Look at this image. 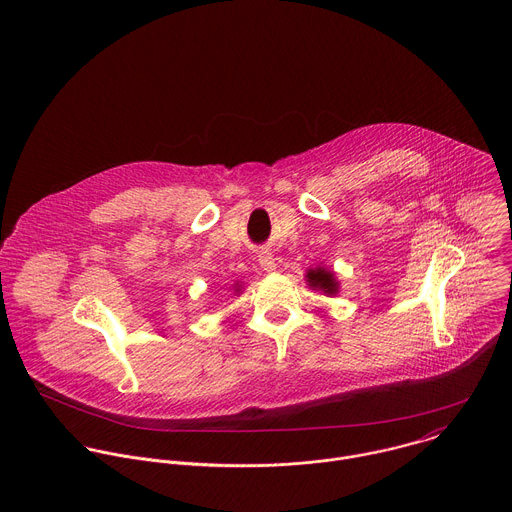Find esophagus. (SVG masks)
<instances>
[{
	"mask_svg": "<svg viewBox=\"0 0 512 512\" xmlns=\"http://www.w3.org/2000/svg\"><path fill=\"white\" fill-rule=\"evenodd\" d=\"M259 265H261V269L267 271V273H271V271L277 269V263H275V259H273L271 253H261V255H259Z\"/></svg>",
	"mask_w": 512,
	"mask_h": 512,
	"instance_id": "obj_1",
	"label": "esophagus"
}]
</instances>
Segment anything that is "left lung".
I'll list each match as a JSON object with an SVG mask.
<instances>
[{
	"label": "left lung",
	"instance_id": "obj_1",
	"mask_svg": "<svg viewBox=\"0 0 512 512\" xmlns=\"http://www.w3.org/2000/svg\"><path fill=\"white\" fill-rule=\"evenodd\" d=\"M306 281H308V285H310L312 289L322 291V294L328 296V298H332V296L338 294L340 281L336 279V275H334L332 269H326V267H322V265H318L316 269H308Z\"/></svg>",
	"mask_w": 512,
	"mask_h": 512
}]
</instances>
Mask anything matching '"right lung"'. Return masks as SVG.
Segmentation results:
<instances>
[{
  "instance_id": "obj_1",
  "label": "right lung",
  "mask_w": 512,
  "mask_h": 512,
  "mask_svg": "<svg viewBox=\"0 0 512 512\" xmlns=\"http://www.w3.org/2000/svg\"><path fill=\"white\" fill-rule=\"evenodd\" d=\"M229 289H233V294H235V296H239V294H241V289H243V281H235Z\"/></svg>"
}]
</instances>
